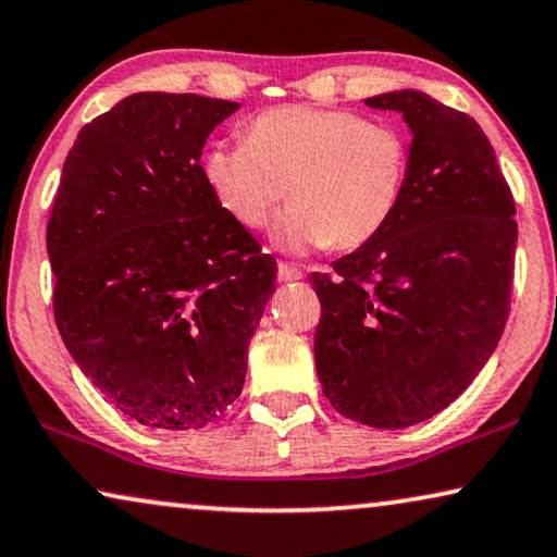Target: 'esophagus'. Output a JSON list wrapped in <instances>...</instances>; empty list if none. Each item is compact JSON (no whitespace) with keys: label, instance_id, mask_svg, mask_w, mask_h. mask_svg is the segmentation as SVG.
<instances>
[{"label":"esophagus","instance_id":"34e87169","mask_svg":"<svg viewBox=\"0 0 557 557\" xmlns=\"http://www.w3.org/2000/svg\"><path fill=\"white\" fill-rule=\"evenodd\" d=\"M278 278L281 281H298V278H304V273H301V269H298V265L281 261L278 263Z\"/></svg>","mask_w":557,"mask_h":557}]
</instances>
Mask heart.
I'll list each match as a JSON object with an SVG mask.
<instances>
[{
    "label": "heart",
    "mask_w": 557,
    "mask_h": 557,
    "mask_svg": "<svg viewBox=\"0 0 557 557\" xmlns=\"http://www.w3.org/2000/svg\"><path fill=\"white\" fill-rule=\"evenodd\" d=\"M407 175L399 127L304 104L265 110L246 125V143L221 140L203 152L208 188L248 231L269 223L288 188L294 206L273 238L292 251L367 246L397 213Z\"/></svg>",
    "instance_id": "obj_1"
}]
</instances>
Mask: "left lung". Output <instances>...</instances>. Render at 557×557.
Masks as SVG:
<instances>
[{
    "label": "left lung",
    "instance_id": "left-lung-1",
    "mask_svg": "<svg viewBox=\"0 0 557 557\" xmlns=\"http://www.w3.org/2000/svg\"><path fill=\"white\" fill-rule=\"evenodd\" d=\"M412 131L401 203L374 240L311 273L313 357L338 414L379 430L424 422L493 357L510 313L515 200L474 117L417 90L376 95Z\"/></svg>",
    "mask_w": 557,
    "mask_h": 557
}]
</instances>
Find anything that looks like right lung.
<instances>
[{"instance_id": "add662e5", "label": "right lung", "mask_w": 557, "mask_h": 557, "mask_svg": "<svg viewBox=\"0 0 557 557\" xmlns=\"http://www.w3.org/2000/svg\"><path fill=\"white\" fill-rule=\"evenodd\" d=\"M238 102L135 92L77 133L47 223L60 336L120 412L200 430L240 394L276 259L203 178Z\"/></svg>"}]
</instances>
